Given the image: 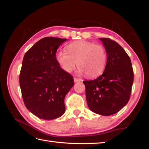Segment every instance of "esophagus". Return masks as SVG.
<instances>
[{
    "label": "esophagus",
    "instance_id": "1",
    "mask_svg": "<svg viewBox=\"0 0 149 149\" xmlns=\"http://www.w3.org/2000/svg\"><path fill=\"white\" fill-rule=\"evenodd\" d=\"M74 81L75 83H77V82H80L81 81V79L79 78H77V77H74Z\"/></svg>",
    "mask_w": 149,
    "mask_h": 149
}]
</instances>
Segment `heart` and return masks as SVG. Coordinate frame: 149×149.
Listing matches in <instances>:
<instances>
[{
  "instance_id": "heart-1",
  "label": "heart",
  "mask_w": 149,
  "mask_h": 149,
  "mask_svg": "<svg viewBox=\"0 0 149 149\" xmlns=\"http://www.w3.org/2000/svg\"><path fill=\"white\" fill-rule=\"evenodd\" d=\"M66 49V52L59 50L56 52V60L66 72H71L77 65L79 74L95 77L106 67L107 56L102 45L80 40L69 43Z\"/></svg>"
}]
</instances>
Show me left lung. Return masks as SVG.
I'll return each instance as SVG.
<instances>
[{
	"label": "left lung",
	"mask_w": 149,
	"mask_h": 149,
	"mask_svg": "<svg viewBox=\"0 0 149 149\" xmlns=\"http://www.w3.org/2000/svg\"><path fill=\"white\" fill-rule=\"evenodd\" d=\"M107 52L103 74L95 79L84 81L89 108L100 115L118 112L129 102L134 81L131 59L118 43L109 38H99Z\"/></svg>",
	"instance_id": "left-lung-1"
}]
</instances>
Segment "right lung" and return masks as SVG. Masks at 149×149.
<instances>
[{
	"instance_id": "1",
	"label": "right lung",
	"mask_w": 149,
	"mask_h": 149,
	"mask_svg": "<svg viewBox=\"0 0 149 149\" xmlns=\"http://www.w3.org/2000/svg\"><path fill=\"white\" fill-rule=\"evenodd\" d=\"M66 40L43 38L24 55L19 77L22 96L27 109L40 118L55 119L65 111V97L74 82L57 63L56 54Z\"/></svg>"
}]
</instances>
